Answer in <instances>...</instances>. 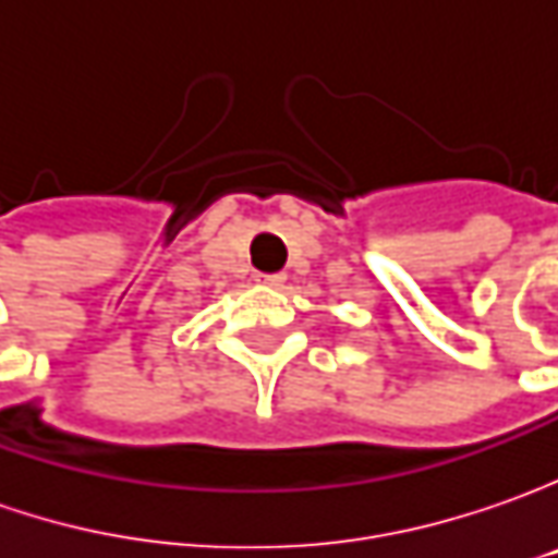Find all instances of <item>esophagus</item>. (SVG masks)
<instances>
[{"mask_svg":"<svg viewBox=\"0 0 558 558\" xmlns=\"http://www.w3.org/2000/svg\"><path fill=\"white\" fill-rule=\"evenodd\" d=\"M283 275H259V283H265V287H280L283 283Z\"/></svg>","mask_w":558,"mask_h":558,"instance_id":"34e87169","label":"esophagus"}]
</instances>
